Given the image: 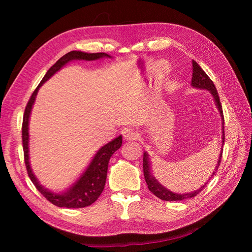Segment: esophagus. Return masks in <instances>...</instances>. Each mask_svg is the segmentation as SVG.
<instances>
[{
	"label": "esophagus",
	"instance_id": "34e87169",
	"mask_svg": "<svg viewBox=\"0 0 252 252\" xmlns=\"http://www.w3.org/2000/svg\"><path fill=\"white\" fill-rule=\"evenodd\" d=\"M123 137L126 138V141H129V142H135L140 140V133L137 131H135L134 129H126L123 132Z\"/></svg>",
	"mask_w": 252,
	"mask_h": 252
}]
</instances>
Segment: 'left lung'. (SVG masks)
I'll return each instance as SVG.
<instances>
[{
  "label": "left lung",
  "mask_w": 252,
  "mask_h": 252,
  "mask_svg": "<svg viewBox=\"0 0 252 252\" xmlns=\"http://www.w3.org/2000/svg\"><path fill=\"white\" fill-rule=\"evenodd\" d=\"M191 87L195 89H200V90H206L210 92L212 95L213 99H215V104L217 106V108L220 112L221 119H222V147H221V153L220 156H219V160L217 162V165L215 167V171H213L210 179L213 175L217 173V170L219 168V165L221 163V158H222V152H223V145H224V117H223V110H222V105L220 101V97L218 95V91L215 87V84L211 81V79L207 76V73L202 70V68L198 65V63L192 61V78H191ZM143 170H144V178H145V181L148 186V189L151 190L155 196H157L158 198L165 201H176V200H184V199H189V198L195 197L197 194L205 189V186L208 184V182H206L205 184L200 186L199 189L190 191V192H186V194H180V192H174L168 189L167 187H164L158 182V180L155 178L152 173V167H151V161H149V155L147 152L144 153V157H143ZM209 179V180H210ZM208 180V181H209Z\"/></svg>",
  "instance_id": "obj_1"
}]
</instances>
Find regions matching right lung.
Masks as SVG:
<instances>
[{
  "instance_id": "right-lung-1",
  "label": "right lung",
  "mask_w": 252,
  "mask_h": 252,
  "mask_svg": "<svg viewBox=\"0 0 252 252\" xmlns=\"http://www.w3.org/2000/svg\"><path fill=\"white\" fill-rule=\"evenodd\" d=\"M111 58L110 55L106 53H85L81 51H71L67 54L61 57L54 65H53L47 72L45 73L44 78L42 79L40 84L32 93L31 97L27 104L25 109L24 120H23V145H24V155H25V163L28 175L32 183L34 184L36 189L43 195L47 200L52 202L53 205L63 208H84L93 202L100 196L103 191L106 178H107V170H108V162L110 157L114 155L116 151L121 147L122 144V135L117 136L114 140L107 143L106 145L100 147L98 152L95 154L92 161L90 162L88 168L83 171V173L79 176V179L69 187L66 191L55 192L40 183V181L36 179L34 173L32 172L29 161V118L31 114L32 106L34 104L35 96L39 92V89L52 76L60 71L61 69L67 65L69 62L72 61H98L101 58Z\"/></svg>"
}]
</instances>
